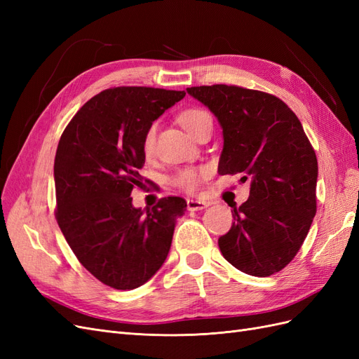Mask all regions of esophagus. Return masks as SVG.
<instances>
[{"instance_id":"1","label":"esophagus","mask_w":359,"mask_h":359,"mask_svg":"<svg viewBox=\"0 0 359 359\" xmlns=\"http://www.w3.org/2000/svg\"><path fill=\"white\" fill-rule=\"evenodd\" d=\"M210 203L203 202V201H196V199H187V210L189 211H201L208 208Z\"/></svg>"}]
</instances>
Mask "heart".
Listing matches in <instances>:
<instances>
[{
  "label": "heart",
  "mask_w": 359,
  "mask_h": 359,
  "mask_svg": "<svg viewBox=\"0 0 359 359\" xmlns=\"http://www.w3.org/2000/svg\"><path fill=\"white\" fill-rule=\"evenodd\" d=\"M181 126L187 130V132L196 137L199 132L205 127L212 126V118L211 115L201 109V107H190V109L182 111L178 116ZM156 135H157V124H151L147 132L144 135V140H142V148L144 153L147 156L153 154L154 151V145H156ZM208 177V169L206 168H186L181 169L180 172H177L175 175L172 178L173 186L178 187L180 190L186 191V193H194L198 191V189L201 187L202 181Z\"/></svg>",
  "instance_id": "obj_1"
}]
</instances>
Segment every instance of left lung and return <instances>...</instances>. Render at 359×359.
Listing matches in <instances>:
<instances>
[{
	"label": "left lung",
	"instance_id": "obj_1",
	"mask_svg": "<svg viewBox=\"0 0 359 359\" xmlns=\"http://www.w3.org/2000/svg\"><path fill=\"white\" fill-rule=\"evenodd\" d=\"M187 93L223 128L220 175L252 178L248 199L219 238L220 252L245 274L273 276L297 256L316 214V153L298 116L273 94L224 83Z\"/></svg>",
	"mask_w": 359,
	"mask_h": 359
}]
</instances>
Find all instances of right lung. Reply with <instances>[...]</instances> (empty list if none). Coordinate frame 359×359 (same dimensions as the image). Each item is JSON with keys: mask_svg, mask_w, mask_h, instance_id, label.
Listing matches in <instances>:
<instances>
[{"mask_svg": "<svg viewBox=\"0 0 359 359\" xmlns=\"http://www.w3.org/2000/svg\"><path fill=\"white\" fill-rule=\"evenodd\" d=\"M184 95L114 86L86 102L61 135L53 165L55 219L74 256L106 286H142L168 257L186 201L161 198L144 212L130 194L144 181L147 128Z\"/></svg>", "mask_w": 359, "mask_h": 359, "instance_id": "1", "label": "right lung"}]
</instances>
